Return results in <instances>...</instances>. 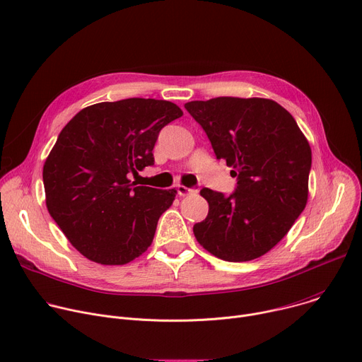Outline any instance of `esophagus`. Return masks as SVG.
<instances>
[{
	"instance_id": "esophagus-1",
	"label": "esophagus",
	"mask_w": 362,
	"mask_h": 362,
	"mask_svg": "<svg viewBox=\"0 0 362 362\" xmlns=\"http://www.w3.org/2000/svg\"><path fill=\"white\" fill-rule=\"evenodd\" d=\"M176 191H177V194H179L180 197H186V195H191L192 192H195V189L186 187V186H183V185H179V186H176Z\"/></svg>"
}]
</instances>
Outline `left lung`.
<instances>
[{
  "label": "left lung",
  "instance_id": "8db88e82",
  "mask_svg": "<svg viewBox=\"0 0 362 362\" xmlns=\"http://www.w3.org/2000/svg\"><path fill=\"white\" fill-rule=\"evenodd\" d=\"M217 160L233 167L235 192L201 189L208 216L194 226L204 248L224 261H251L276 246L308 199L311 148L288 110L265 98L186 103Z\"/></svg>",
  "mask_w": 362,
  "mask_h": 362
}]
</instances>
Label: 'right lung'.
Returning <instances> with one entry per match:
<instances>
[{
  "instance_id": "1",
  "label": "right lung",
  "mask_w": 362,
  "mask_h": 362,
  "mask_svg": "<svg viewBox=\"0 0 362 362\" xmlns=\"http://www.w3.org/2000/svg\"><path fill=\"white\" fill-rule=\"evenodd\" d=\"M183 111L173 103L127 98L81 110L44 164L47 208L83 257L123 265L142 255L176 189L136 186L130 175L154 165L160 130Z\"/></svg>"
}]
</instances>
